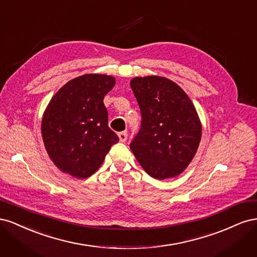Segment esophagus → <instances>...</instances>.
Masks as SVG:
<instances>
[{
    "label": "esophagus",
    "mask_w": 257,
    "mask_h": 257,
    "mask_svg": "<svg viewBox=\"0 0 257 257\" xmlns=\"http://www.w3.org/2000/svg\"><path fill=\"white\" fill-rule=\"evenodd\" d=\"M118 136H119V141L121 143H125L126 139H127V133L126 132H120V133H118Z\"/></svg>",
    "instance_id": "esophagus-1"
}]
</instances>
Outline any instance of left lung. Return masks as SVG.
Listing matches in <instances>:
<instances>
[{
  "mask_svg": "<svg viewBox=\"0 0 257 257\" xmlns=\"http://www.w3.org/2000/svg\"><path fill=\"white\" fill-rule=\"evenodd\" d=\"M142 124L131 143L139 164L155 179L180 175L195 155L201 124L192 100L177 83L164 77L132 79Z\"/></svg>",
  "mask_w": 257,
  "mask_h": 257,
  "instance_id": "left-lung-1",
  "label": "left lung"
}]
</instances>
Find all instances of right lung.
Returning <instances> with one entry per match:
<instances>
[{
    "mask_svg": "<svg viewBox=\"0 0 257 257\" xmlns=\"http://www.w3.org/2000/svg\"><path fill=\"white\" fill-rule=\"evenodd\" d=\"M112 76L89 74L68 81L54 95L42 121L43 141L60 170L84 179L103 164L119 137L108 126L104 96Z\"/></svg>",
    "mask_w": 257,
    "mask_h": 257,
    "instance_id": "obj_1",
    "label": "right lung"
}]
</instances>
